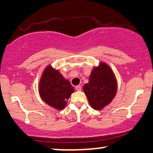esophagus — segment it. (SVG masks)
<instances>
[{
    "label": "esophagus",
    "mask_w": 153,
    "mask_h": 153,
    "mask_svg": "<svg viewBox=\"0 0 153 153\" xmlns=\"http://www.w3.org/2000/svg\"><path fill=\"white\" fill-rule=\"evenodd\" d=\"M75 89H76L77 91H80L81 90V85H77V86H75Z\"/></svg>",
    "instance_id": "34e87169"
}]
</instances>
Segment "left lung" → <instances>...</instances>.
Segmentation results:
<instances>
[{"instance_id":"1","label":"left lung","mask_w":153,"mask_h":153,"mask_svg":"<svg viewBox=\"0 0 153 153\" xmlns=\"http://www.w3.org/2000/svg\"><path fill=\"white\" fill-rule=\"evenodd\" d=\"M117 88L113 71L107 64L102 62L92 70L88 83L83 85V89L92 108L100 110L112 102Z\"/></svg>"}]
</instances>
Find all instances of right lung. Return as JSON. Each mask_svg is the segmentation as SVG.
I'll use <instances>...</instances> for the list:
<instances>
[{"label": "right lung", "instance_id": "add662e5", "mask_svg": "<svg viewBox=\"0 0 153 153\" xmlns=\"http://www.w3.org/2000/svg\"><path fill=\"white\" fill-rule=\"evenodd\" d=\"M39 94L47 105L62 110L73 93L74 88L58 70L48 65L42 73L39 82Z\"/></svg>", "mask_w": 153, "mask_h": 153}]
</instances>
